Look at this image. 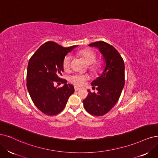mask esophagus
<instances>
[{"label": "esophagus", "instance_id": "obj_1", "mask_svg": "<svg viewBox=\"0 0 158 158\" xmlns=\"http://www.w3.org/2000/svg\"><path fill=\"white\" fill-rule=\"evenodd\" d=\"M74 89H75V91H78V90H80L79 87H77V86H75Z\"/></svg>", "mask_w": 158, "mask_h": 158}]
</instances>
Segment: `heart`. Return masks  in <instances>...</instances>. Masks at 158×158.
<instances>
[{"instance_id": "obj_1", "label": "heart", "mask_w": 158, "mask_h": 158, "mask_svg": "<svg viewBox=\"0 0 158 158\" xmlns=\"http://www.w3.org/2000/svg\"><path fill=\"white\" fill-rule=\"evenodd\" d=\"M78 55L84 58L87 64L91 65L90 66V70L91 72H96L99 69V68H100V64H95L97 59V56L95 52L89 49H85L79 51L78 52ZM72 61V55H68L64 58V60L62 62V67L64 71H69L70 68H71ZM87 79H88V77H87L86 75L81 74H74L70 76L69 78L70 82L77 86L83 85Z\"/></svg>"}]
</instances>
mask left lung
<instances>
[{"label": "left lung", "instance_id": "8db88e82", "mask_svg": "<svg viewBox=\"0 0 158 158\" xmlns=\"http://www.w3.org/2000/svg\"><path fill=\"white\" fill-rule=\"evenodd\" d=\"M89 45L99 49L106 66L102 74L91 83L96 86L98 92L92 93L89 90L88 96L83 100V105L90 114L103 116L115 106L124 88V62L117 50L106 42L100 41Z\"/></svg>", "mask_w": 158, "mask_h": 158}]
</instances>
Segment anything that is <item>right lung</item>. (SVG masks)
I'll use <instances>...</instances> for the list:
<instances>
[{
	"instance_id": "1",
	"label": "right lung",
	"mask_w": 158,
	"mask_h": 158,
	"mask_svg": "<svg viewBox=\"0 0 158 158\" xmlns=\"http://www.w3.org/2000/svg\"><path fill=\"white\" fill-rule=\"evenodd\" d=\"M77 46L63 48L53 42H48L40 47L28 61V91L35 106L47 115L60 113L74 92L73 86L67 84V81L60 76L64 72V58ZM55 81L61 82L64 86L57 88L54 85Z\"/></svg>"
}]
</instances>
